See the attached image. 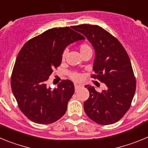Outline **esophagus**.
I'll return each instance as SVG.
<instances>
[{
  "mask_svg": "<svg viewBox=\"0 0 148 148\" xmlns=\"http://www.w3.org/2000/svg\"><path fill=\"white\" fill-rule=\"evenodd\" d=\"M81 87V85H79V84H75V91H76L77 90H78V88H79V87Z\"/></svg>",
  "mask_w": 148,
  "mask_h": 148,
  "instance_id": "obj_1",
  "label": "esophagus"
}]
</instances>
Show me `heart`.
Wrapping results in <instances>:
<instances>
[{
  "label": "heart",
  "mask_w": 148,
  "mask_h": 148,
  "mask_svg": "<svg viewBox=\"0 0 148 148\" xmlns=\"http://www.w3.org/2000/svg\"><path fill=\"white\" fill-rule=\"evenodd\" d=\"M78 49H79V51H80V53L82 56H83L84 55L87 54V53H92V48L90 47V46L88 45L87 44H85V43L81 44L80 45L78 46ZM66 54V51H64L62 53V56H61V59H62V61H64L65 60ZM70 77L71 79H73V80L75 81V82H80L82 79V78H83V75H82V73H78V72H71V73H70Z\"/></svg>",
  "instance_id": "heart-1"
}]
</instances>
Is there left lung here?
I'll list each match as a JSON object with an SVG mask.
<instances>
[{"label": "left lung", "instance_id": "left-lung-1", "mask_svg": "<svg viewBox=\"0 0 148 148\" xmlns=\"http://www.w3.org/2000/svg\"><path fill=\"white\" fill-rule=\"evenodd\" d=\"M73 28L83 34L93 46L95 58L91 77L106 84L101 92L85 86L90 97L84 103V111L99 125L116 123L130 109L135 94L136 82L130 58L118 39L102 27L81 24Z\"/></svg>", "mask_w": 148, "mask_h": 148}]
</instances>
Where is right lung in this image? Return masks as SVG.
Returning <instances> with one entry per match:
<instances>
[{
    "label": "right lung",
    "instance_id": "obj_1",
    "mask_svg": "<svg viewBox=\"0 0 148 148\" xmlns=\"http://www.w3.org/2000/svg\"><path fill=\"white\" fill-rule=\"evenodd\" d=\"M84 38L69 27L52 28L23 46L13 67L11 87L18 108L29 119L49 125L65 114L75 92L73 83L62 80L56 89L46 83L53 69L61 65L66 46Z\"/></svg>",
    "mask_w": 148,
    "mask_h": 148
}]
</instances>
